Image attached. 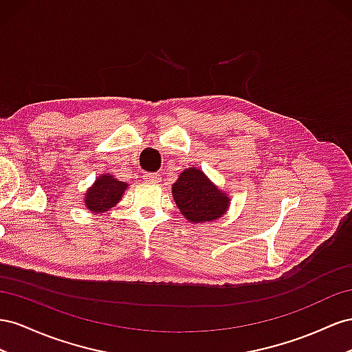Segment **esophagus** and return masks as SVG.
<instances>
[{
    "label": "esophagus",
    "instance_id": "obj_1",
    "mask_svg": "<svg viewBox=\"0 0 352 352\" xmlns=\"http://www.w3.org/2000/svg\"><path fill=\"white\" fill-rule=\"evenodd\" d=\"M144 182L147 183H159L160 182V175L159 174H144Z\"/></svg>",
    "mask_w": 352,
    "mask_h": 352
}]
</instances>
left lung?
I'll return each instance as SVG.
<instances>
[{
	"mask_svg": "<svg viewBox=\"0 0 352 352\" xmlns=\"http://www.w3.org/2000/svg\"><path fill=\"white\" fill-rule=\"evenodd\" d=\"M173 195L178 209L192 223L217 219L228 206L227 196L196 168H188L182 173L173 186Z\"/></svg>",
	"mask_w": 352,
	"mask_h": 352,
	"instance_id": "obj_1",
	"label": "left lung"
}]
</instances>
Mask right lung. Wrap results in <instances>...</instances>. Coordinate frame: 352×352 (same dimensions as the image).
<instances>
[{
    "instance_id": "right-lung-1",
    "label": "right lung",
    "mask_w": 352,
    "mask_h": 352,
    "mask_svg": "<svg viewBox=\"0 0 352 352\" xmlns=\"http://www.w3.org/2000/svg\"><path fill=\"white\" fill-rule=\"evenodd\" d=\"M126 187V183L118 182L110 174L98 177L94 186L85 195V205L93 212H104L119 202Z\"/></svg>"
}]
</instances>
